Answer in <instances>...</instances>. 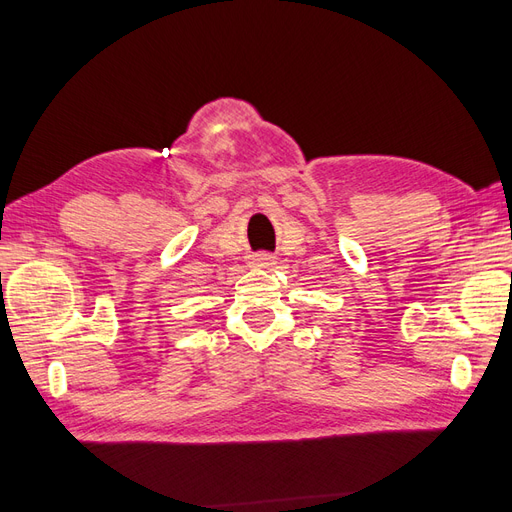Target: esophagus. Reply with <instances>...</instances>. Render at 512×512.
Instances as JSON below:
<instances>
[{
    "instance_id": "1",
    "label": "esophagus",
    "mask_w": 512,
    "mask_h": 512,
    "mask_svg": "<svg viewBox=\"0 0 512 512\" xmlns=\"http://www.w3.org/2000/svg\"><path fill=\"white\" fill-rule=\"evenodd\" d=\"M276 263V259L270 253H257L251 257V266L255 268H272Z\"/></svg>"
}]
</instances>
